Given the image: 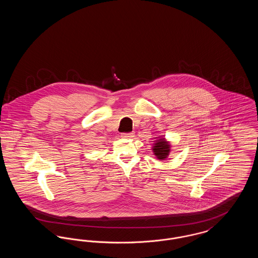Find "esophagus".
I'll list each match as a JSON object with an SVG mask.
<instances>
[{"instance_id": "34e87169", "label": "esophagus", "mask_w": 258, "mask_h": 258, "mask_svg": "<svg viewBox=\"0 0 258 258\" xmlns=\"http://www.w3.org/2000/svg\"><path fill=\"white\" fill-rule=\"evenodd\" d=\"M134 136H135V134H133V133H131V134H123V135H122V137L125 138V139H131V138H133Z\"/></svg>"}]
</instances>
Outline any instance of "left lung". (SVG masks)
Instances as JSON below:
<instances>
[{"label": "left lung", "instance_id": "1", "mask_svg": "<svg viewBox=\"0 0 258 258\" xmlns=\"http://www.w3.org/2000/svg\"><path fill=\"white\" fill-rule=\"evenodd\" d=\"M171 142L165 138L164 135H160L156 137L152 145V151L156 156V159L159 160H166L171 152Z\"/></svg>", "mask_w": 258, "mask_h": 258}]
</instances>
